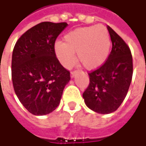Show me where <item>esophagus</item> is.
I'll list each match as a JSON object with an SVG mask.
<instances>
[{
	"mask_svg": "<svg viewBox=\"0 0 146 146\" xmlns=\"http://www.w3.org/2000/svg\"><path fill=\"white\" fill-rule=\"evenodd\" d=\"M78 71H72V72H71V78H74V77H75V75H76V74H78Z\"/></svg>",
	"mask_w": 146,
	"mask_h": 146,
	"instance_id": "obj_1",
	"label": "esophagus"
}]
</instances>
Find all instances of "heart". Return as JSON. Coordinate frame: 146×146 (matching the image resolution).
<instances>
[{
  "label": "heart",
  "mask_w": 146,
  "mask_h": 146,
  "mask_svg": "<svg viewBox=\"0 0 146 146\" xmlns=\"http://www.w3.org/2000/svg\"><path fill=\"white\" fill-rule=\"evenodd\" d=\"M111 49V38L108 29L102 25L75 29L67 33L64 43L56 42L55 55L65 68L71 67L76 60L87 69H94L107 60Z\"/></svg>",
  "instance_id": "1"
}]
</instances>
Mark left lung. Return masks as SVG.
Wrapping results in <instances>:
<instances>
[{
  "mask_svg": "<svg viewBox=\"0 0 146 146\" xmlns=\"http://www.w3.org/2000/svg\"><path fill=\"white\" fill-rule=\"evenodd\" d=\"M112 49L103 65L89 73L90 84L83 93L86 105L99 114L116 111L125 98L133 77V57L126 43L109 26Z\"/></svg>",
  "mask_w": 146,
  "mask_h": 146,
  "instance_id": "8db88e82",
  "label": "left lung"
}]
</instances>
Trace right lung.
<instances>
[{"mask_svg": "<svg viewBox=\"0 0 146 146\" xmlns=\"http://www.w3.org/2000/svg\"><path fill=\"white\" fill-rule=\"evenodd\" d=\"M67 27L66 23H39L24 33L13 48V89L24 108L35 115L52 112L70 81V73L54 52L56 39Z\"/></svg>", "mask_w": 146, "mask_h": 146, "instance_id": "obj_1", "label": "right lung"}]
</instances>
